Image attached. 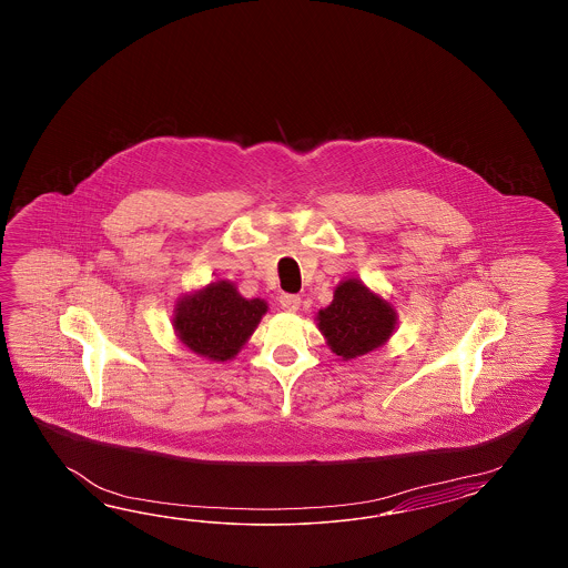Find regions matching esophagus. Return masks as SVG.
I'll return each mask as SVG.
<instances>
[{"instance_id":"34e87169","label":"esophagus","mask_w":568,"mask_h":568,"mask_svg":"<svg viewBox=\"0 0 568 568\" xmlns=\"http://www.w3.org/2000/svg\"><path fill=\"white\" fill-rule=\"evenodd\" d=\"M280 306L286 313H296L301 308V296H296V294H282L280 296Z\"/></svg>"}]
</instances>
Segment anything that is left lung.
Returning a JSON list of instances; mask_svg holds the SVG:
<instances>
[{
	"instance_id": "obj_1",
	"label": "left lung",
	"mask_w": 568,
	"mask_h": 568,
	"mask_svg": "<svg viewBox=\"0 0 568 568\" xmlns=\"http://www.w3.org/2000/svg\"><path fill=\"white\" fill-rule=\"evenodd\" d=\"M314 321L328 349L341 362H349L386 345L398 325V313L362 280L345 278L335 286L333 302L321 308Z\"/></svg>"
}]
</instances>
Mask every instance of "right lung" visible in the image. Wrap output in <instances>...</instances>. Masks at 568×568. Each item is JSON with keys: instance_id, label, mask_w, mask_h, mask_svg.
<instances>
[{"instance_id": "1", "label": "right lung", "mask_w": 568, "mask_h": 568, "mask_svg": "<svg viewBox=\"0 0 568 568\" xmlns=\"http://www.w3.org/2000/svg\"><path fill=\"white\" fill-rule=\"evenodd\" d=\"M266 313V301L243 298L230 280H213L176 301L172 326L184 347L223 363L237 357Z\"/></svg>"}]
</instances>
